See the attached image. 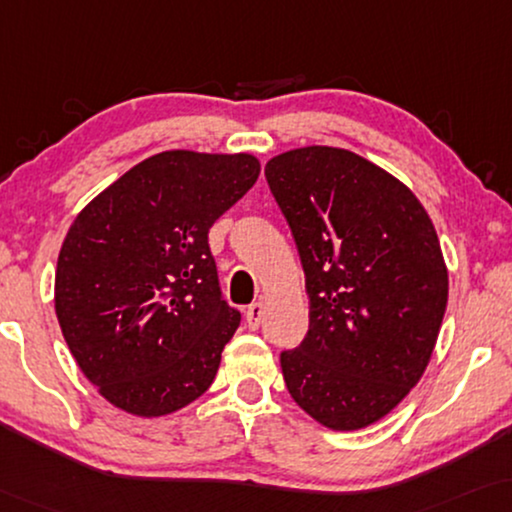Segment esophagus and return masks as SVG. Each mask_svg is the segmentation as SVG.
I'll return each instance as SVG.
<instances>
[{
	"instance_id": "34e87169",
	"label": "esophagus",
	"mask_w": 512,
	"mask_h": 512,
	"mask_svg": "<svg viewBox=\"0 0 512 512\" xmlns=\"http://www.w3.org/2000/svg\"><path fill=\"white\" fill-rule=\"evenodd\" d=\"M262 318H264V306H262V301H255V304H250L248 308H246V325H248V329H259V322H262Z\"/></svg>"
}]
</instances>
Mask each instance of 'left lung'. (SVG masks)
I'll return each instance as SVG.
<instances>
[{
    "instance_id": "1",
    "label": "left lung",
    "mask_w": 512,
    "mask_h": 512,
    "mask_svg": "<svg viewBox=\"0 0 512 512\" xmlns=\"http://www.w3.org/2000/svg\"><path fill=\"white\" fill-rule=\"evenodd\" d=\"M264 176L308 294L304 341L280 352L287 390L329 429L369 427L434 352L448 304L436 229L406 185L350 150H290Z\"/></svg>"
}]
</instances>
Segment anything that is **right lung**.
<instances>
[{
	"mask_svg": "<svg viewBox=\"0 0 512 512\" xmlns=\"http://www.w3.org/2000/svg\"><path fill=\"white\" fill-rule=\"evenodd\" d=\"M257 176L253 155L167 150L78 213L57 257L55 313L113 406L157 417L211 387L241 313L222 297L208 229Z\"/></svg>",
	"mask_w": 512,
	"mask_h": 512,
	"instance_id": "1",
	"label": "right lung"
}]
</instances>
